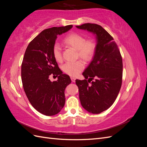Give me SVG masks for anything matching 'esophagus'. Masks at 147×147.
<instances>
[{"label":"esophagus","mask_w":147,"mask_h":147,"mask_svg":"<svg viewBox=\"0 0 147 147\" xmlns=\"http://www.w3.org/2000/svg\"><path fill=\"white\" fill-rule=\"evenodd\" d=\"M70 78H71V80H72V82H75V80H76L75 77H71Z\"/></svg>","instance_id":"obj_1"}]
</instances>
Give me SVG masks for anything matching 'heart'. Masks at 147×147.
I'll list each match as a JSON object with an SVG mask.
<instances>
[{"label": "heart", "mask_w": 147, "mask_h": 147, "mask_svg": "<svg viewBox=\"0 0 147 147\" xmlns=\"http://www.w3.org/2000/svg\"><path fill=\"white\" fill-rule=\"evenodd\" d=\"M64 43L67 46L74 48L77 50L76 56L77 58L80 57L86 62L92 59L94 57L96 44L91 38L85 40L83 35L78 33L70 34L64 38ZM53 56L57 62L63 61V54L60 45L58 43H55L52 49ZM84 68V64L81 60L74 62V63H66L63 65V70L70 76H77Z\"/></svg>", "instance_id": "heart-1"}]
</instances>
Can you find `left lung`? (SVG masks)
I'll return each mask as SVG.
<instances>
[{"instance_id":"8db88e82","label":"left lung","mask_w":147,"mask_h":147,"mask_svg":"<svg viewBox=\"0 0 147 147\" xmlns=\"http://www.w3.org/2000/svg\"><path fill=\"white\" fill-rule=\"evenodd\" d=\"M76 27L96 35L95 55L83 73L85 79L76 80L75 83L83 107L98 114L110 108L118 95L122 84V57L113 38L101 26L85 23Z\"/></svg>"}]
</instances>
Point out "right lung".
<instances>
[{
	"label": "right lung",
	"instance_id": "add662e5",
	"mask_svg": "<svg viewBox=\"0 0 147 147\" xmlns=\"http://www.w3.org/2000/svg\"><path fill=\"white\" fill-rule=\"evenodd\" d=\"M72 26L42 31L29 43L22 62L21 80L26 96L35 109L47 116L58 113L65 104V89L71 80L59 68L52 49L57 35L66 32ZM51 74L58 76V80L51 82L49 78Z\"/></svg>",
	"mask_w": 147,
	"mask_h": 147
}]
</instances>
